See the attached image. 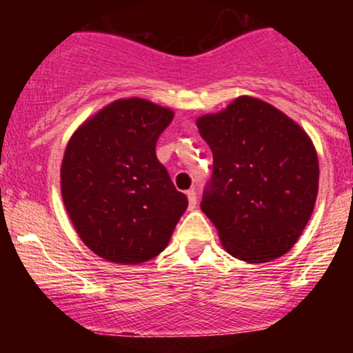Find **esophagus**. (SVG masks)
<instances>
[{
    "mask_svg": "<svg viewBox=\"0 0 353 353\" xmlns=\"http://www.w3.org/2000/svg\"><path fill=\"white\" fill-rule=\"evenodd\" d=\"M188 201H189V208L190 209H194L196 208V204H197V196H196V190L194 189H190V190H188Z\"/></svg>",
    "mask_w": 353,
    "mask_h": 353,
    "instance_id": "esophagus-1",
    "label": "esophagus"
}]
</instances>
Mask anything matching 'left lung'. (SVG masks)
Returning a JSON list of instances; mask_svg holds the SVG:
<instances>
[{"instance_id":"8db88e82","label":"left lung","mask_w":353,"mask_h":353,"mask_svg":"<svg viewBox=\"0 0 353 353\" xmlns=\"http://www.w3.org/2000/svg\"><path fill=\"white\" fill-rule=\"evenodd\" d=\"M214 157L201 209L232 257L262 264L292 249L314 212L319 159L305 131L272 104L239 96L197 117Z\"/></svg>"}]
</instances>
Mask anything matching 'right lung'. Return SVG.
Listing matches in <instances>:
<instances>
[{
  "instance_id": "1",
  "label": "right lung",
  "mask_w": 353,
  "mask_h": 353,
  "mask_svg": "<svg viewBox=\"0 0 353 353\" xmlns=\"http://www.w3.org/2000/svg\"><path fill=\"white\" fill-rule=\"evenodd\" d=\"M172 117V109L148 99H116L68 141L59 176L64 208L81 241L104 261H151L188 209L156 157Z\"/></svg>"
}]
</instances>
